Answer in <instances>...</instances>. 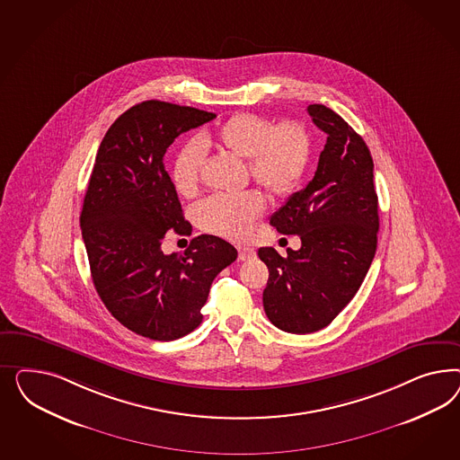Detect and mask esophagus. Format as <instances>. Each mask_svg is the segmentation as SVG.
I'll use <instances>...</instances> for the list:
<instances>
[{
  "label": "esophagus",
  "mask_w": 460,
  "mask_h": 460,
  "mask_svg": "<svg viewBox=\"0 0 460 460\" xmlns=\"http://www.w3.org/2000/svg\"><path fill=\"white\" fill-rule=\"evenodd\" d=\"M237 256H239L241 261H248V260H252L256 256V251L252 250V248H246V246H239L237 248Z\"/></svg>",
  "instance_id": "1"
}]
</instances>
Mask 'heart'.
I'll return each instance as SVG.
<instances>
[{"label": "heart", "mask_w": 460, "mask_h": 460, "mask_svg": "<svg viewBox=\"0 0 460 460\" xmlns=\"http://www.w3.org/2000/svg\"><path fill=\"white\" fill-rule=\"evenodd\" d=\"M200 143H212L226 154L246 160L251 179L275 197L290 194L300 183L312 152V139L305 126L296 121L273 126L270 119L252 112L231 116L209 139ZM200 143L195 139L185 143L172 164L170 179L173 189L183 197L194 195L199 189L206 162ZM265 206V197L256 190L210 195L195 208V219L208 233L244 239Z\"/></svg>", "instance_id": "1"}]
</instances>
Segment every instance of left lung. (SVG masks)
<instances>
[{
  "label": "left lung",
  "instance_id": "8db88e82",
  "mask_svg": "<svg viewBox=\"0 0 460 460\" xmlns=\"http://www.w3.org/2000/svg\"><path fill=\"white\" fill-rule=\"evenodd\" d=\"M312 121L327 135L314 179L270 219L302 248L279 256L260 248L270 279L263 306L273 325L290 334L327 327L358 293L376 252L377 195L373 156L364 139L331 108L310 104Z\"/></svg>",
  "mask_w": 460,
  "mask_h": 460
}]
</instances>
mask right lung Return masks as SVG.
<instances>
[{
    "mask_svg": "<svg viewBox=\"0 0 460 460\" xmlns=\"http://www.w3.org/2000/svg\"><path fill=\"white\" fill-rule=\"evenodd\" d=\"M214 112L145 101L123 112L99 145L84 197L81 229L91 275L112 317L135 334L175 341L202 322L214 279L237 258L233 244L202 234L165 254L168 231L190 234L164 165L181 133Z\"/></svg>",
    "mask_w": 460,
    "mask_h": 460,
    "instance_id": "obj_1",
    "label": "right lung"
}]
</instances>
